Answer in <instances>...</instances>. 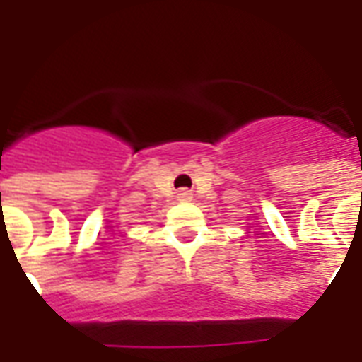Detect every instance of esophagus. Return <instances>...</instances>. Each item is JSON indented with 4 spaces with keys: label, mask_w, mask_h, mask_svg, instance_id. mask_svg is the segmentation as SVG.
<instances>
[{
    "label": "esophagus",
    "mask_w": 362,
    "mask_h": 362,
    "mask_svg": "<svg viewBox=\"0 0 362 362\" xmlns=\"http://www.w3.org/2000/svg\"><path fill=\"white\" fill-rule=\"evenodd\" d=\"M178 202H192V192H188V189H180V192H178Z\"/></svg>",
    "instance_id": "34e87169"
}]
</instances>
